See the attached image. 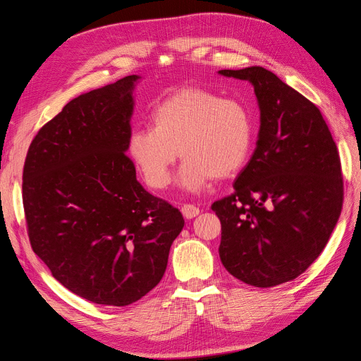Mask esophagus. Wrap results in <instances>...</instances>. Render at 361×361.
<instances>
[{"mask_svg": "<svg viewBox=\"0 0 361 361\" xmlns=\"http://www.w3.org/2000/svg\"><path fill=\"white\" fill-rule=\"evenodd\" d=\"M182 214H183L185 218H194V216H197L200 214V209L195 204L185 203L182 206Z\"/></svg>", "mask_w": 361, "mask_h": 361, "instance_id": "1", "label": "esophagus"}]
</instances>
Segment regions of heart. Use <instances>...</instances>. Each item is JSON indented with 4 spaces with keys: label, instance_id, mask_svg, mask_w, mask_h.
<instances>
[{
    "label": "heart",
    "instance_id": "1",
    "mask_svg": "<svg viewBox=\"0 0 361 361\" xmlns=\"http://www.w3.org/2000/svg\"><path fill=\"white\" fill-rule=\"evenodd\" d=\"M253 146V120L235 99L203 89H183L158 104L149 116V128L129 134L126 150L152 190H164L171 167L185 158L179 180L199 191L214 178L228 179L241 170Z\"/></svg>",
    "mask_w": 361,
    "mask_h": 361
}]
</instances>
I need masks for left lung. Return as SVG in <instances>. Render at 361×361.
Here are the masks:
<instances>
[{"label": "left lung", "mask_w": 361, "mask_h": 361, "mask_svg": "<svg viewBox=\"0 0 361 361\" xmlns=\"http://www.w3.org/2000/svg\"><path fill=\"white\" fill-rule=\"evenodd\" d=\"M220 73L255 85L260 129L235 191L211 206L218 251L233 277L272 288L301 276L329 243L343 204L341 157L319 108L279 76L259 66Z\"/></svg>", "instance_id": "8db88e82"}]
</instances>
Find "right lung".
Returning <instances> with one entry per match:
<instances>
[{"mask_svg": "<svg viewBox=\"0 0 361 361\" xmlns=\"http://www.w3.org/2000/svg\"><path fill=\"white\" fill-rule=\"evenodd\" d=\"M137 80L64 105L32 138L23 173L32 251L64 288L116 307L158 285L185 224L178 207L141 187L125 154Z\"/></svg>", "mask_w": 361, "mask_h": 361, "instance_id": "right-lung-1", "label": "right lung"}]
</instances>
